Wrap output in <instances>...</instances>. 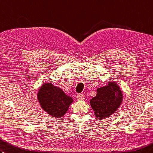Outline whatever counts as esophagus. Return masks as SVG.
Returning a JSON list of instances; mask_svg holds the SVG:
<instances>
[{
  "label": "esophagus",
  "instance_id": "1",
  "mask_svg": "<svg viewBox=\"0 0 153 153\" xmlns=\"http://www.w3.org/2000/svg\"><path fill=\"white\" fill-rule=\"evenodd\" d=\"M84 98H85V97H84V95L83 94H78L77 95V100H84Z\"/></svg>",
  "mask_w": 153,
  "mask_h": 153
}]
</instances>
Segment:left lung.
<instances>
[{"instance_id":"obj_1","label":"left lung","mask_w":153,"mask_h":153,"mask_svg":"<svg viewBox=\"0 0 153 153\" xmlns=\"http://www.w3.org/2000/svg\"><path fill=\"white\" fill-rule=\"evenodd\" d=\"M123 93L115 81H109L107 85L98 88L97 95L90 100L97 118L102 120L111 116L122 104Z\"/></svg>"}]
</instances>
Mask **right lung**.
Listing matches in <instances>:
<instances>
[{
    "instance_id": "right-lung-1",
    "label": "right lung",
    "mask_w": 153,
    "mask_h": 153,
    "mask_svg": "<svg viewBox=\"0 0 153 153\" xmlns=\"http://www.w3.org/2000/svg\"><path fill=\"white\" fill-rule=\"evenodd\" d=\"M37 99L42 109L51 116L60 119L74 102L61 88L55 86L51 81L42 84L38 89Z\"/></svg>"
}]
</instances>
